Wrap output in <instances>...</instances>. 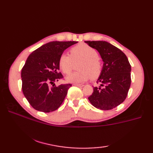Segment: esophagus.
Listing matches in <instances>:
<instances>
[{
  "mask_svg": "<svg viewBox=\"0 0 153 153\" xmlns=\"http://www.w3.org/2000/svg\"><path fill=\"white\" fill-rule=\"evenodd\" d=\"M74 85L75 86L80 87H82L84 86V85H83V84H77V83H76V84H74Z\"/></svg>",
  "mask_w": 153,
  "mask_h": 153,
  "instance_id": "1",
  "label": "esophagus"
}]
</instances>
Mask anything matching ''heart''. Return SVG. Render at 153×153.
Wrapping results in <instances>:
<instances>
[{"label": "heart", "instance_id": "b5f03b06", "mask_svg": "<svg viewBox=\"0 0 153 153\" xmlns=\"http://www.w3.org/2000/svg\"><path fill=\"white\" fill-rule=\"evenodd\" d=\"M71 55L62 53L59 58L58 65L64 74L71 72L74 62L80 61L77 72L70 74L66 77L68 82L80 83L86 82L90 77L98 78L102 71V62L98 57V53L93 47L85 43H80L71 48Z\"/></svg>", "mask_w": 153, "mask_h": 153}]
</instances>
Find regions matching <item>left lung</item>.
I'll list each match as a JSON object with an SVG mask.
<instances>
[{
	"label": "left lung",
	"instance_id": "obj_1",
	"mask_svg": "<svg viewBox=\"0 0 153 153\" xmlns=\"http://www.w3.org/2000/svg\"><path fill=\"white\" fill-rule=\"evenodd\" d=\"M95 48L103 61L101 74L97 79L99 87H93L88 97L91 105L100 110H111L124 101L131 85V65L123 52L103 41H87Z\"/></svg>",
	"mask_w": 153,
	"mask_h": 153
}]
</instances>
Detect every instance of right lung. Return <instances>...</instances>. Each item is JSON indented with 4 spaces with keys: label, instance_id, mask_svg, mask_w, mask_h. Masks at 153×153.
<instances>
[{
    "label": "right lung",
    "instance_id": "right-lung-1",
    "mask_svg": "<svg viewBox=\"0 0 153 153\" xmlns=\"http://www.w3.org/2000/svg\"><path fill=\"white\" fill-rule=\"evenodd\" d=\"M77 43L51 41L34 51L27 58L21 72L22 91L34 109L51 112L63 102L71 84L49 85L63 77L59 72V58L66 48Z\"/></svg>",
    "mask_w": 153,
    "mask_h": 153
}]
</instances>
